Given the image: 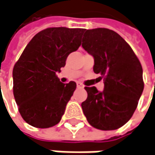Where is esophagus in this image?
I'll return each mask as SVG.
<instances>
[{"instance_id": "obj_1", "label": "esophagus", "mask_w": 155, "mask_h": 155, "mask_svg": "<svg viewBox=\"0 0 155 155\" xmlns=\"http://www.w3.org/2000/svg\"><path fill=\"white\" fill-rule=\"evenodd\" d=\"M77 87H78V88H84V85L81 84L80 82H77Z\"/></svg>"}]
</instances>
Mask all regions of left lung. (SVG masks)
Segmentation results:
<instances>
[{"label": "left lung", "mask_w": 155, "mask_h": 155, "mask_svg": "<svg viewBox=\"0 0 155 155\" xmlns=\"http://www.w3.org/2000/svg\"><path fill=\"white\" fill-rule=\"evenodd\" d=\"M82 42V47L94 59V73L104 81L103 92L85 87L83 112L95 128H120L132 117L144 90L141 63L129 45L112 30L84 29Z\"/></svg>", "instance_id": "8db88e82"}]
</instances>
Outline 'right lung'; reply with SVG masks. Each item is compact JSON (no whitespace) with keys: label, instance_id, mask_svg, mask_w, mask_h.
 <instances>
[{"label":"right lung","instance_id":"obj_1","mask_svg":"<svg viewBox=\"0 0 155 155\" xmlns=\"http://www.w3.org/2000/svg\"><path fill=\"white\" fill-rule=\"evenodd\" d=\"M84 29L50 28L37 33L13 68V94L23 120L47 128L58 124L77 84H63L56 73L81 45Z\"/></svg>","mask_w":155,"mask_h":155}]
</instances>
